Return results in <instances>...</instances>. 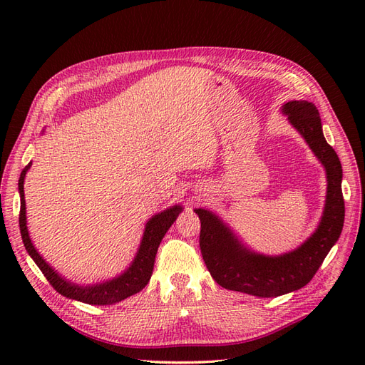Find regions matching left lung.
Listing matches in <instances>:
<instances>
[{
  "instance_id": "8db88e82",
  "label": "left lung",
  "mask_w": 365,
  "mask_h": 365,
  "mask_svg": "<svg viewBox=\"0 0 365 365\" xmlns=\"http://www.w3.org/2000/svg\"><path fill=\"white\" fill-rule=\"evenodd\" d=\"M289 123L298 130L326 170V204L319 224L300 247L267 256L252 251L222 219L207 208H195L201 220L200 247L207 269L217 284L230 291L269 298L302 289L312 280L344 225L342 168L336 152L323 135L322 118L312 102L291 101L282 106Z\"/></svg>"
}]
</instances>
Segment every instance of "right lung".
Listing matches in <instances>:
<instances>
[{
  "label": "right lung",
  "mask_w": 365,
  "mask_h": 365,
  "mask_svg": "<svg viewBox=\"0 0 365 365\" xmlns=\"http://www.w3.org/2000/svg\"><path fill=\"white\" fill-rule=\"evenodd\" d=\"M30 165L31 163H29L24 168V170L21 172L19 181H18V192L21 197V212H19L21 237H23L24 247L29 252V256L38 264V268L42 271L43 275H46V279L50 282L53 288L56 289L61 295L71 298V300H77L86 304H96V306L118 303L145 288L150 280V275L153 271V262H155V256H157L161 240L176 220V217H178L180 213L184 210L182 205L181 204L172 205L169 208L163 210V212L153 215L148 220L145 231H143V237H141L135 257L123 272L114 279L82 286L62 277L56 269L50 267V263L41 256L30 239L29 228H27V216H26V200H24V180Z\"/></svg>",
  "instance_id": "1"
}]
</instances>
